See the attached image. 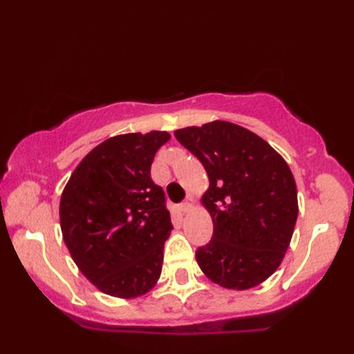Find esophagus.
<instances>
[{
	"label": "esophagus",
	"instance_id": "obj_1",
	"mask_svg": "<svg viewBox=\"0 0 354 354\" xmlns=\"http://www.w3.org/2000/svg\"><path fill=\"white\" fill-rule=\"evenodd\" d=\"M193 208H194V199L193 198H187L184 204L181 205V209H183L184 213H190Z\"/></svg>",
	"mask_w": 354,
	"mask_h": 354
}]
</instances>
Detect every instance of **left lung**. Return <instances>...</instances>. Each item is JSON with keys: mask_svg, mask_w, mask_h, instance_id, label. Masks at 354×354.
<instances>
[{"mask_svg": "<svg viewBox=\"0 0 354 354\" xmlns=\"http://www.w3.org/2000/svg\"><path fill=\"white\" fill-rule=\"evenodd\" d=\"M204 165L202 196L213 237L198 265L225 289L246 290L272 275L288 251L298 217L297 184L284 158L245 127L216 120L175 131Z\"/></svg>", "mask_w": 354, "mask_h": 354, "instance_id": "obj_1", "label": "left lung"}]
</instances>
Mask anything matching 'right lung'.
Returning a JSON list of instances; mask_svg holds the SVG:
<instances>
[{
  "mask_svg": "<svg viewBox=\"0 0 354 354\" xmlns=\"http://www.w3.org/2000/svg\"><path fill=\"white\" fill-rule=\"evenodd\" d=\"M169 140L164 131L104 140L79 162L62 192L64 242L80 272L106 295L137 298L160 280L173 225L150 167Z\"/></svg>",
  "mask_w": 354,
  "mask_h": 354,
  "instance_id": "right-lung-1",
  "label": "right lung"
}]
</instances>
